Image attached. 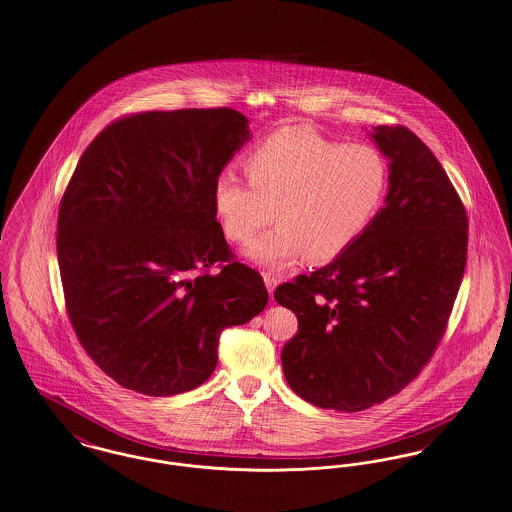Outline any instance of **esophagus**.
Listing matches in <instances>:
<instances>
[{
	"label": "esophagus",
	"instance_id": "1",
	"mask_svg": "<svg viewBox=\"0 0 512 512\" xmlns=\"http://www.w3.org/2000/svg\"><path fill=\"white\" fill-rule=\"evenodd\" d=\"M264 283H266V287H268V293L271 295L273 291H275V287H277V277L275 275H271L268 271H264Z\"/></svg>",
	"mask_w": 512,
	"mask_h": 512
}]
</instances>
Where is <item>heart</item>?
I'll use <instances>...</instances> for the list:
<instances>
[{"instance_id": "1", "label": "heart", "mask_w": 512, "mask_h": 512, "mask_svg": "<svg viewBox=\"0 0 512 512\" xmlns=\"http://www.w3.org/2000/svg\"><path fill=\"white\" fill-rule=\"evenodd\" d=\"M248 183L223 169L212 200L223 235L248 243L271 219L277 225L244 248L262 268L283 271L300 258L325 264L356 243L377 216L389 165L368 144L325 138L306 127H285L252 148L244 160Z\"/></svg>"}]
</instances>
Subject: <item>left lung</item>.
<instances>
[{
  "instance_id": "obj_1",
  "label": "left lung",
  "mask_w": 512,
  "mask_h": 512,
  "mask_svg": "<svg viewBox=\"0 0 512 512\" xmlns=\"http://www.w3.org/2000/svg\"><path fill=\"white\" fill-rule=\"evenodd\" d=\"M389 160L385 208L331 264L275 289L298 333L287 383L320 408L358 412L406 387L437 349L466 266L468 217L445 169L406 127L370 133Z\"/></svg>"
}]
</instances>
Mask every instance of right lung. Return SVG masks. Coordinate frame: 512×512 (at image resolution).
<instances>
[{"instance_id": "add662e5", "label": "right lung", "mask_w": 512, "mask_h": 512, "mask_svg": "<svg viewBox=\"0 0 512 512\" xmlns=\"http://www.w3.org/2000/svg\"><path fill=\"white\" fill-rule=\"evenodd\" d=\"M248 138L235 109L144 111L84 150L59 206L57 262L82 347L121 387L169 397L202 385L221 331L266 308L264 279L235 262L212 200Z\"/></svg>"}]
</instances>
